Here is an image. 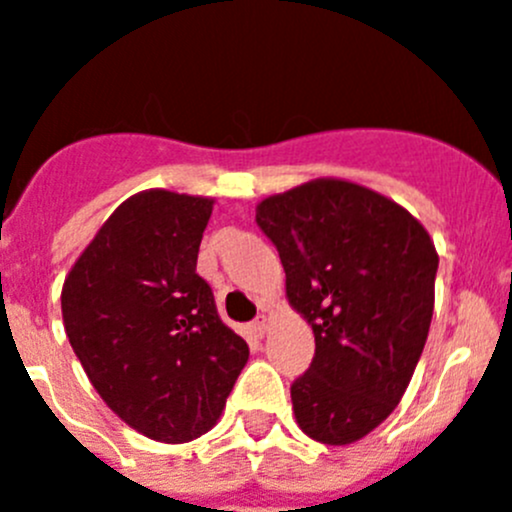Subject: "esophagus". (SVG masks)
I'll return each instance as SVG.
<instances>
[{
  "instance_id": "1",
  "label": "esophagus",
  "mask_w": 512,
  "mask_h": 512,
  "mask_svg": "<svg viewBox=\"0 0 512 512\" xmlns=\"http://www.w3.org/2000/svg\"><path fill=\"white\" fill-rule=\"evenodd\" d=\"M267 328H270V326H267V318H265V315H260V318H257V321L250 326V331H252V336H255V338H262L267 333Z\"/></svg>"
}]
</instances>
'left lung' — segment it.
I'll list each match as a JSON object with an SVG mask.
<instances>
[{"label":"left lung","mask_w":512,"mask_h":512,"mask_svg":"<svg viewBox=\"0 0 512 512\" xmlns=\"http://www.w3.org/2000/svg\"><path fill=\"white\" fill-rule=\"evenodd\" d=\"M288 303L315 336L290 386L298 427L351 444L396 409L427 343L439 257L417 217L374 189L313 179L257 204Z\"/></svg>","instance_id":"8db88e82"}]
</instances>
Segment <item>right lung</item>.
Here are the masks:
<instances>
[{
    "instance_id": "obj_1",
    "label": "right lung",
    "mask_w": 512,
    "mask_h": 512,
    "mask_svg": "<svg viewBox=\"0 0 512 512\" xmlns=\"http://www.w3.org/2000/svg\"><path fill=\"white\" fill-rule=\"evenodd\" d=\"M212 207L207 197L138 191L105 219L62 285V323L90 384L156 442L209 432L250 358L197 275Z\"/></svg>"
}]
</instances>
